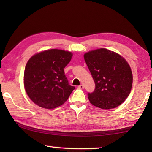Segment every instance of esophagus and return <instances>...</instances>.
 Listing matches in <instances>:
<instances>
[{"instance_id": "1", "label": "esophagus", "mask_w": 152, "mask_h": 152, "mask_svg": "<svg viewBox=\"0 0 152 152\" xmlns=\"http://www.w3.org/2000/svg\"><path fill=\"white\" fill-rule=\"evenodd\" d=\"M78 88L80 89H83L84 88V86L82 85V84H80V85L78 86Z\"/></svg>"}]
</instances>
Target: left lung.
<instances>
[{"label":"left lung","mask_w":152,"mask_h":152,"mask_svg":"<svg viewBox=\"0 0 152 152\" xmlns=\"http://www.w3.org/2000/svg\"><path fill=\"white\" fill-rule=\"evenodd\" d=\"M84 60L95 82L94 91L88 93L90 102L102 109L116 108L130 94L133 74L125 59L105 48L89 51Z\"/></svg>","instance_id":"obj_1"}]
</instances>
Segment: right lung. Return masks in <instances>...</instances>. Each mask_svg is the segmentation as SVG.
I'll use <instances>...</instances> for the list:
<instances>
[{"label":"right lung","mask_w":152,"mask_h":152,"mask_svg":"<svg viewBox=\"0 0 152 152\" xmlns=\"http://www.w3.org/2000/svg\"><path fill=\"white\" fill-rule=\"evenodd\" d=\"M71 51L51 49L30 58L24 72L25 92L38 106L53 109L61 106L75 88L69 85L64 68L70 62Z\"/></svg>","instance_id":"1"}]
</instances>
